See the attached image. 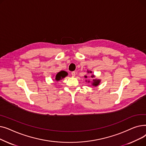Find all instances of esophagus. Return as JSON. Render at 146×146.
I'll return each instance as SVG.
<instances>
[{
  "label": "esophagus",
  "mask_w": 146,
  "mask_h": 146,
  "mask_svg": "<svg viewBox=\"0 0 146 146\" xmlns=\"http://www.w3.org/2000/svg\"><path fill=\"white\" fill-rule=\"evenodd\" d=\"M72 77H74V76H76V72H72V73H71Z\"/></svg>",
  "instance_id": "1"
}]
</instances>
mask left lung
<instances>
[{
  "label": "left lung",
  "instance_id": "obj_1",
  "mask_svg": "<svg viewBox=\"0 0 146 146\" xmlns=\"http://www.w3.org/2000/svg\"><path fill=\"white\" fill-rule=\"evenodd\" d=\"M87 72H88V73H92L91 71H88V70ZM85 78H86L87 76H85ZM91 78H95V76L94 74H92V75L91 76ZM89 82L90 81H88V82ZM100 82H101V80L96 79H93V82H92V85L94 86H98L99 85V83H100Z\"/></svg>",
  "mask_w": 146,
  "mask_h": 146
}]
</instances>
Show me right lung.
<instances>
[{"mask_svg":"<svg viewBox=\"0 0 146 146\" xmlns=\"http://www.w3.org/2000/svg\"><path fill=\"white\" fill-rule=\"evenodd\" d=\"M67 75V74L65 72H58V73L57 74V75H56V79H56V81H59L60 80L64 78Z\"/></svg>","mask_w":146,"mask_h":146,"instance_id":"right-lung-1","label":"right lung"}]
</instances>
